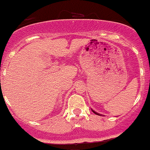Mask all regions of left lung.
Here are the masks:
<instances>
[{
	"label": "left lung",
	"instance_id": "obj_1",
	"mask_svg": "<svg viewBox=\"0 0 150 150\" xmlns=\"http://www.w3.org/2000/svg\"><path fill=\"white\" fill-rule=\"evenodd\" d=\"M93 112H94V113H95V114H96V115H99V114H98V113H97V112H95V111H93Z\"/></svg>",
	"mask_w": 150,
	"mask_h": 150
}]
</instances>
